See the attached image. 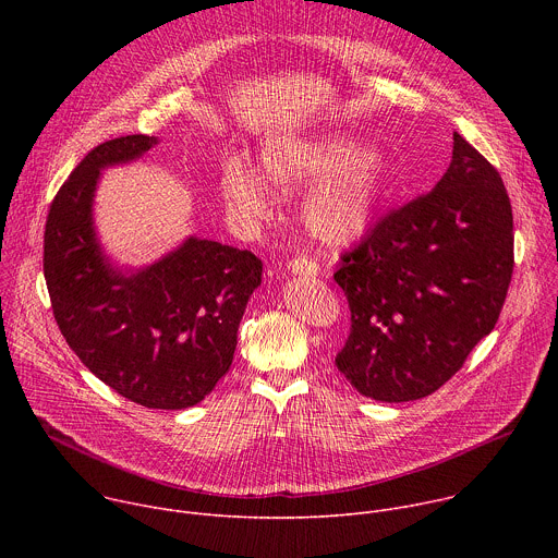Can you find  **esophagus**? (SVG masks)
I'll return each instance as SVG.
<instances>
[{
    "mask_svg": "<svg viewBox=\"0 0 558 558\" xmlns=\"http://www.w3.org/2000/svg\"><path fill=\"white\" fill-rule=\"evenodd\" d=\"M289 271H291L293 276H308V278H315L317 271H320V269H317V265H315L313 260L300 256V258H293V260L289 263Z\"/></svg>",
    "mask_w": 558,
    "mask_h": 558,
    "instance_id": "34e87169",
    "label": "esophagus"
}]
</instances>
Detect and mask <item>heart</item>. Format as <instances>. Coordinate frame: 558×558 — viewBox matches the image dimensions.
Masks as SVG:
<instances>
[{"label": "heart", "mask_w": 558, "mask_h": 558, "mask_svg": "<svg viewBox=\"0 0 558 558\" xmlns=\"http://www.w3.org/2000/svg\"><path fill=\"white\" fill-rule=\"evenodd\" d=\"M263 170L282 194L313 185L302 203V222L313 241L329 250L349 247L368 231L386 183V161L377 149L336 136L271 143L263 151ZM220 185L227 207L241 218L265 220L271 214V190L254 168L229 163Z\"/></svg>", "instance_id": "b5f03b06"}]
</instances>
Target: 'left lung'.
Returning <instances> with one entry per match:
<instances>
[{
    "label": "left lung",
    "instance_id": "8db88e82",
    "mask_svg": "<svg viewBox=\"0 0 558 558\" xmlns=\"http://www.w3.org/2000/svg\"><path fill=\"white\" fill-rule=\"evenodd\" d=\"M514 267L512 207L499 172L461 134L433 192L381 218L336 282L351 333L336 357L357 392L413 402L444 386L486 338Z\"/></svg>",
    "mask_w": 558,
    "mask_h": 558
}]
</instances>
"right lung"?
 I'll list each match as a JSON object with an SVG mask.
<instances>
[{"label":"right lung","instance_id":"right-lung-1","mask_svg":"<svg viewBox=\"0 0 558 558\" xmlns=\"http://www.w3.org/2000/svg\"><path fill=\"white\" fill-rule=\"evenodd\" d=\"M158 136L97 145L57 192L44 233V276L54 320L104 384L145 409L198 404L229 371L238 325L263 280L252 254L190 235L163 258L117 267L97 235L101 172L132 163Z\"/></svg>","mask_w":558,"mask_h":558}]
</instances>
